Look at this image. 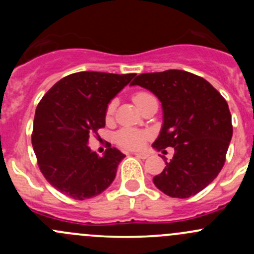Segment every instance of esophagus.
Instances as JSON below:
<instances>
[{
    "label": "esophagus",
    "mask_w": 254,
    "mask_h": 254,
    "mask_svg": "<svg viewBox=\"0 0 254 254\" xmlns=\"http://www.w3.org/2000/svg\"><path fill=\"white\" fill-rule=\"evenodd\" d=\"M137 158H141V160H146L148 157L147 153H134Z\"/></svg>",
    "instance_id": "esophagus-1"
}]
</instances>
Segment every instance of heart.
Instances as JSON below:
<instances>
[{
	"label": "heart",
	"mask_w": 254,
	"mask_h": 254,
	"mask_svg": "<svg viewBox=\"0 0 254 254\" xmlns=\"http://www.w3.org/2000/svg\"><path fill=\"white\" fill-rule=\"evenodd\" d=\"M151 98H155L151 93L139 92V93H136L134 96V102L137 106V108L140 109ZM115 106H117V102L115 101H112L108 104L106 111L107 119L113 117L115 111ZM148 137H150V134L147 131H145V130L134 129V127H124V129L119 130L115 134V141H117V143H119L120 146H123V147L130 148V150H139V148H141L145 145Z\"/></svg>",
	"instance_id": "obj_1"
}]
</instances>
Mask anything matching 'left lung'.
Returning <instances> with one entry per match:
<instances>
[{
  "label": "left lung",
  "mask_w": 254,
  "mask_h": 254,
  "mask_svg": "<svg viewBox=\"0 0 254 254\" xmlns=\"http://www.w3.org/2000/svg\"><path fill=\"white\" fill-rule=\"evenodd\" d=\"M131 84L151 91L162 104V129L153 148H175L153 183L172 198L195 195L224 167L232 137L227 102L206 79L182 70L141 73Z\"/></svg>",
  "instance_id": "1"
}]
</instances>
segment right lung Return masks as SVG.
<instances>
[{"mask_svg":"<svg viewBox=\"0 0 254 254\" xmlns=\"http://www.w3.org/2000/svg\"><path fill=\"white\" fill-rule=\"evenodd\" d=\"M136 76L82 71L56 82L35 111L32 143L45 179L76 200L106 190L125 157L111 147L99 157L88 147L92 135L106 127L108 103Z\"/></svg>","mask_w":254,"mask_h":254,"instance_id":"add662e5","label":"right lung"}]
</instances>
